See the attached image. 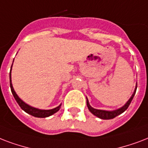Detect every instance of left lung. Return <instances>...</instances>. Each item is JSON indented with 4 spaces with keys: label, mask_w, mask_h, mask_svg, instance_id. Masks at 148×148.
<instances>
[{
    "label": "left lung",
    "mask_w": 148,
    "mask_h": 148,
    "mask_svg": "<svg viewBox=\"0 0 148 148\" xmlns=\"http://www.w3.org/2000/svg\"><path fill=\"white\" fill-rule=\"evenodd\" d=\"M137 85H136V87H135V90L134 93L132 94L131 97H130L129 100H128L127 103H126L124 105H123L122 107L121 108L117 109V110H112V111H108V110H97V109L92 108V106H90V103H89V100L86 98V104H87V107L89 109V110L91 112V113L95 115L97 117L100 118V119H103V120H110V119H113V118L116 117V116L120 115L122 113H123L124 111L128 108V106L130 104L131 101H132L133 98L134 97L135 93H136V90H137Z\"/></svg>",
    "instance_id": "left-lung-1"
}]
</instances>
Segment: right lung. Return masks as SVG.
I'll list each match as a JSON object with an SVG mask.
<instances>
[{
	"mask_svg": "<svg viewBox=\"0 0 148 148\" xmlns=\"http://www.w3.org/2000/svg\"><path fill=\"white\" fill-rule=\"evenodd\" d=\"M13 65V63H12ZM11 68H12V66H11ZM11 72H10V86H11V92L13 94L14 99L17 101V103H18V105L20 106V107L23 110L26 112L28 114L33 116H35V117H40V118H44V117H48L49 116L52 115L54 113H56L57 111L59 110V109L61 107V104L58 106L56 107V108L51 109V110H39V109L35 108V107H32V106L27 105V103H25V102L22 101L21 99L18 97V96L16 94L15 91L14 90L13 86H12V83H11Z\"/></svg>",
	"mask_w": 148,
	"mask_h": 148,
	"instance_id": "right-lung-1",
	"label": "right lung"
}]
</instances>
